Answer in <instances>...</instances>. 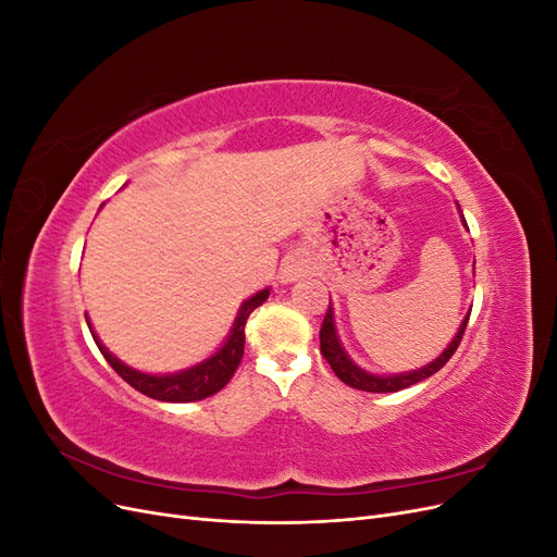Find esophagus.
Returning a JSON list of instances; mask_svg holds the SVG:
<instances>
[{
    "instance_id": "esophagus-1",
    "label": "esophagus",
    "mask_w": 557,
    "mask_h": 557,
    "mask_svg": "<svg viewBox=\"0 0 557 557\" xmlns=\"http://www.w3.org/2000/svg\"><path fill=\"white\" fill-rule=\"evenodd\" d=\"M299 276H305V267H301L299 262H288L283 269H281V278L283 283H293L297 281Z\"/></svg>"
}]
</instances>
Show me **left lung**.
<instances>
[{"label": "left lung", "instance_id": "obj_1", "mask_svg": "<svg viewBox=\"0 0 557 557\" xmlns=\"http://www.w3.org/2000/svg\"><path fill=\"white\" fill-rule=\"evenodd\" d=\"M462 223L467 227V221H462ZM469 313L465 315L458 334L453 336V342L448 344V348H444V352H442L440 358L432 360L425 367L413 369V372L393 374V376H379V374H372V372H364L362 367H358L356 362L348 358V352L344 350V346L339 342V334H336V327H334V311H332V301H330L325 320H323V327H320V352H323V358L330 362L336 379H342L346 385L358 387V391H364V393H397V391H404V387H409L413 383H420V381L430 379L432 374L440 372V369L453 358V352L458 350V346L462 342V334L467 330Z\"/></svg>", "mask_w": 557, "mask_h": 557}]
</instances>
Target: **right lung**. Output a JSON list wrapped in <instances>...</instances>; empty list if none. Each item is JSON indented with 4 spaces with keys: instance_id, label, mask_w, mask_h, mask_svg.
<instances>
[{
    "instance_id": "add662e5",
    "label": "right lung",
    "mask_w": 557,
    "mask_h": 557,
    "mask_svg": "<svg viewBox=\"0 0 557 557\" xmlns=\"http://www.w3.org/2000/svg\"><path fill=\"white\" fill-rule=\"evenodd\" d=\"M267 297H269V288L248 297L242 305L237 318H234V325H232L227 342L205 362H199L190 369H183V372H176V374L158 376V374L137 372V369H132L125 362L117 360L113 352H109V348L97 339V334L92 330L90 332H92V339H95L97 348L102 350L107 362L115 369V374L123 376V381H127L134 391H139L158 401H199V399L215 395L218 391H223L227 381L234 376V372H237V367L244 358L246 320ZM86 320H88V315H86ZM88 327H90V320H88Z\"/></svg>"
}]
</instances>
